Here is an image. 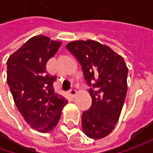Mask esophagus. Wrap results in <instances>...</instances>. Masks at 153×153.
Instances as JSON below:
<instances>
[{"label": "esophagus", "mask_w": 153, "mask_h": 153, "mask_svg": "<svg viewBox=\"0 0 153 153\" xmlns=\"http://www.w3.org/2000/svg\"><path fill=\"white\" fill-rule=\"evenodd\" d=\"M76 95V91L75 89H71V90L69 91V96L71 98V99L75 98Z\"/></svg>", "instance_id": "obj_1"}]
</instances>
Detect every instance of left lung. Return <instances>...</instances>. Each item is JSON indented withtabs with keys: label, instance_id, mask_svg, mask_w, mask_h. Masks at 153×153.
<instances>
[{
	"label": "left lung",
	"instance_id": "left-lung-1",
	"mask_svg": "<svg viewBox=\"0 0 153 153\" xmlns=\"http://www.w3.org/2000/svg\"><path fill=\"white\" fill-rule=\"evenodd\" d=\"M81 64L91 86V107L82 115V131L94 140L105 138L119 120L126 98L128 67L123 58L96 41H74L66 45Z\"/></svg>",
	"mask_w": 153,
	"mask_h": 153
}]
</instances>
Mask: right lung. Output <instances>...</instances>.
<instances>
[{"mask_svg":"<svg viewBox=\"0 0 153 153\" xmlns=\"http://www.w3.org/2000/svg\"><path fill=\"white\" fill-rule=\"evenodd\" d=\"M62 42L38 35L29 39L7 61V81L18 110L32 128L47 133L60 119L68 100L55 93L56 76L47 73L46 64Z\"/></svg>","mask_w":153,"mask_h":153,"instance_id":"right-lung-1","label":"right lung"}]
</instances>
